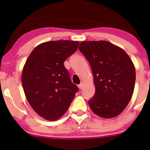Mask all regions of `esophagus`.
<instances>
[{"label":"esophagus","mask_w":150,"mask_h":150,"mask_svg":"<svg viewBox=\"0 0 150 150\" xmlns=\"http://www.w3.org/2000/svg\"><path fill=\"white\" fill-rule=\"evenodd\" d=\"M83 83H81V84H80V85H79V89H83Z\"/></svg>","instance_id":"34e87169"}]
</instances>
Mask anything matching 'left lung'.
Returning a JSON list of instances; mask_svg holds the SVG:
<instances>
[{
  "label": "left lung",
  "instance_id": "8db88e82",
  "mask_svg": "<svg viewBox=\"0 0 150 150\" xmlns=\"http://www.w3.org/2000/svg\"><path fill=\"white\" fill-rule=\"evenodd\" d=\"M79 49L89 61L96 93L88 103L94 113L112 118L125 109L132 98L136 74L126 52L106 41L82 42Z\"/></svg>",
  "mask_w": 150,
  "mask_h": 150
}]
</instances>
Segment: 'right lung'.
<instances>
[{"instance_id":"add662e5","label":"right lung","mask_w":150,"mask_h":150,"mask_svg":"<svg viewBox=\"0 0 150 150\" xmlns=\"http://www.w3.org/2000/svg\"><path fill=\"white\" fill-rule=\"evenodd\" d=\"M79 44L69 40L42 43L26 61L22 74L26 98L35 111L47 120L63 116L79 91L63 63Z\"/></svg>"}]
</instances>
